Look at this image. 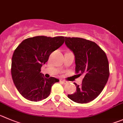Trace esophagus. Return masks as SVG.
<instances>
[{"label": "esophagus", "mask_w": 123, "mask_h": 123, "mask_svg": "<svg viewBox=\"0 0 123 123\" xmlns=\"http://www.w3.org/2000/svg\"><path fill=\"white\" fill-rule=\"evenodd\" d=\"M61 82L62 84H68V82L67 81H65V80H61Z\"/></svg>", "instance_id": "obj_1"}]
</instances>
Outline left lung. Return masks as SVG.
Here are the masks:
<instances>
[{
	"mask_svg": "<svg viewBox=\"0 0 123 123\" xmlns=\"http://www.w3.org/2000/svg\"><path fill=\"white\" fill-rule=\"evenodd\" d=\"M65 39V45L74 55L76 72L85 75L81 86L74 83L76 92L68 98L77 103H89L98 97L108 81V59L95 42L80 37Z\"/></svg>",
	"mask_w": 123,
	"mask_h": 123,
	"instance_id": "obj_1",
	"label": "left lung"
}]
</instances>
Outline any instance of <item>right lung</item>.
<instances>
[{"label":"right lung","instance_id":"add662e5","mask_svg":"<svg viewBox=\"0 0 123 123\" xmlns=\"http://www.w3.org/2000/svg\"><path fill=\"white\" fill-rule=\"evenodd\" d=\"M64 41L63 36H35L24 40L14 50L11 75L16 87L25 99L35 102L45 99L51 92V86L59 82L54 77L45 78L41 68Z\"/></svg>","mask_w":123,"mask_h":123}]
</instances>
